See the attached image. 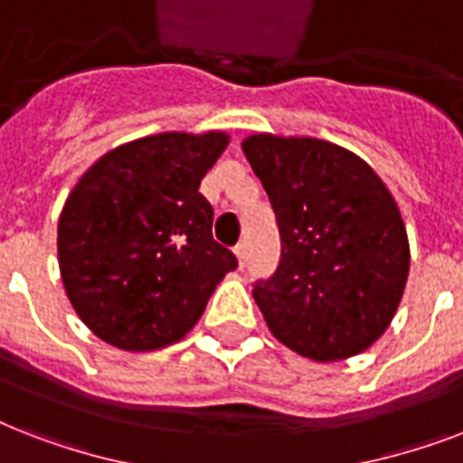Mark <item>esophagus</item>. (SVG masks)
Listing matches in <instances>:
<instances>
[{
  "label": "esophagus",
  "instance_id": "34e87169",
  "mask_svg": "<svg viewBox=\"0 0 463 463\" xmlns=\"http://www.w3.org/2000/svg\"><path fill=\"white\" fill-rule=\"evenodd\" d=\"M232 250H235V257H238L240 267H245V261H247V245H245V242H238V245L232 247Z\"/></svg>",
  "mask_w": 463,
  "mask_h": 463
}]
</instances>
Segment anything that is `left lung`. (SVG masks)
Segmentation results:
<instances>
[{
	"mask_svg": "<svg viewBox=\"0 0 463 463\" xmlns=\"http://www.w3.org/2000/svg\"><path fill=\"white\" fill-rule=\"evenodd\" d=\"M242 151L281 232L279 267L252 290L271 334L322 363L365 351L409 279L394 196L365 160L329 141L257 134Z\"/></svg>",
	"mask_w": 463,
	"mask_h": 463,
	"instance_id": "8db88e82",
	"label": "left lung"
}]
</instances>
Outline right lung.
<instances>
[{"mask_svg":"<svg viewBox=\"0 0 463 463\" xmlns=\"http://www.w3.org/2000/svg\"><path fill=\"white\" fill-rule=\"evenodd\" d=\"M223 132H165L105 154L71 189L57 252L67 296L98 338L156 351L187 334L238 260L199 192Z\"/></svg>","mask_w":463,"mask_h":463,"instance_id":"1","label":"right lung"}]
</instances>
